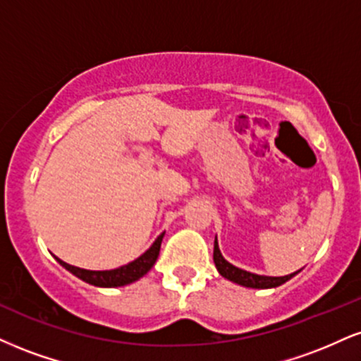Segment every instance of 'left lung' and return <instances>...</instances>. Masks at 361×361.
Returning <instances> with one entry per match:
<instances>
[{
    "label": "left lung",
    "mask_w": 361,
    "mask_h": 361,
    "mask_svg": "<svg viewBox=\"0 0 361 361\" xmlns=\"http://www.w3.org/2000/svg\"><path fill=\"white\" fill-rule=\"evenodd\" d=\"M214 262L219 272L222 274L225 279L235 282V284L245 286V288H254V289H269V288H277V286L284 284L286 281H289L290 277H294L298 272L294 274L284 276V277H269V276H259V274H252V272L242 271L232 264L227 262L220 254L219 244H216V237H215V245H214Z\"/></svg>",
    "instance_id": "1"
}]
</instances>
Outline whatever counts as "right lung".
<instances>
[{
    "mask_svg": "<svg viewBox=\"0 0 361 361\" xmlns=\"http://www.w3.org/2000/svg\"><path fill=\"white\" fill-rule=\"evenodd\" d=\"M161 233L158 238L154 240V244L147 249L141 257H137L133 262H129L128 266H123L119 269H112V271H87V269H80L75 266H71V264L63 262L59 257H55L59 260L62 266L71 271L73 276H77L79 279L89 282L92 286H99V288H119V286H126L131 284V282L137 281L139 277H142L149 271L151 267L154 266L156 259L159 255V249H161V240H163Z\"/></svg>",
    "mask_w": 361,
    "mask_h": 361,
    "instance_id": "1",
    "label": "right lung"
}]
</instances>
